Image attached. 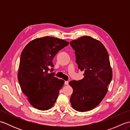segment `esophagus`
Instances as JSON below:
<instances>
[{"mask_svg": "<svg viewBox=\"0 0 130 130\" xmlns=\"http://www.w3.org/2000/svg\"><path fill=\"white\" fill-rule=\"evenodd\" d=\"M65 85H69V82H68V81H65Z\"/></svg>", "mask_w": 130, "mask_h": 130, "instance_id": "1", "label": "esophagus"}]
</instances>
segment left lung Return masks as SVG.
Segmentation results:
<instances>
[{
    "label": "left lung",
    "instance_id": "obj_1",
    "mask_svg": "<svg viewBox=\"0 0 130 130\" xmlns=\"http://www.w3.org/2000/svg\"><path fill=\"white\" fill-rule=\"evenodd\" d=\"M75 50L78 69L84 71V78L69 85L73 92L70 101L76 111L87 112L94 108L106 95L112 78L109 55L100 41L84 36L70 42Z\"/></svg>",
    "mask_w": 130,
    "mask_h": 130
}]
</instances>
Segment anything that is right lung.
<instances>
[{"label":"right lung","instance_id":"obj_1","mask_svg":"<svg viewBox=\"0 0 130 130\" xmlns=\"http://www.w3.org/2000/svg\"><path fill=\"white\" fill-rule=\"evenodd\" d=\"M69 42L60 38L46 36L32 40L21 55L18 79L21 89L35 108L48 110L54 106L64 81L48 73L54 67L52 60ZM53 71L51 68V71Z\"/></svg>","mask_w":130,"mask_h":130}]
</instances>
